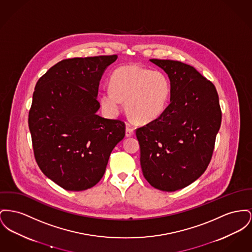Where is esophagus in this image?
I'll return each mask as SVG.
<instances>
[{
  "mask_svg": "<svg viewBox=\"0 0 252 252\" xmlns=\"http://www.w3.org/2000/svg\"><path fill=\"white\" fill-rule=\"evenodd\" d=\"M134 134V128L129 125V124H126V137H130Z\"/></svg>",
  "mask_w": 252,
  "mask_h": 252,
  "instance_id": "obj_1",
  "label": "esophagus"
}]
</instances>
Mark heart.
Here are the masks:
<instances>
[{"mask_svg": "<svg viewBox=\"0 0 252 252\" xmlns=\"http://www.w3.org/2000/svg\"><path fill=\"white\" fill-rule=\"evenodd\" d=\"M169 96L170 83L163 72L130 64L114 70L110 88L103 90L100 103L106 112L116 114L122 102H126L129 118L148 124L165 111Z\"/></svg>", "mask_w": 252, "mask_h": 252, "instance_id": "1", "label": "heart"}]
</instances>
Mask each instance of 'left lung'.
Listing matches in <instances>:
<instances>
[{
    "label": "left lung",
    "instance_id": "1",
    "mask_svg": "<svg viewBox=\"0 0 252 252\" xmlns=\"http://www.w3.org/2000/svg\"><path fill=\"white\" fill-rule=\"evenodd\" d=\"M170 80V104L156 120L136 129L144 177L172 192L189 186L211 160L222 111L214 85L193 66L151 59Z\"/></svg>",
    "mask_w": 252,
    "mask_h": 252
}]
</instances>
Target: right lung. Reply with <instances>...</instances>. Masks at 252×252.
<instances>
[{
	"label": "right lung",
	"mask_w": 252,
	"mask_h": 252,
	"mask_svg": "<svg viewBox=\"0 0 252 252\" xmlns=\"http://www.w3.org/2000/svg\"><path fill=\"white\" fill-rule=\"evenodd\" d=\"M117 58L63 60L36 84L29 114L35 160L45 176L65 190L94 187L126 135L123 121L96 114L100 80Z\"/></svg>",
	"instance_id": "right-lung-1"
}]
</instances>
